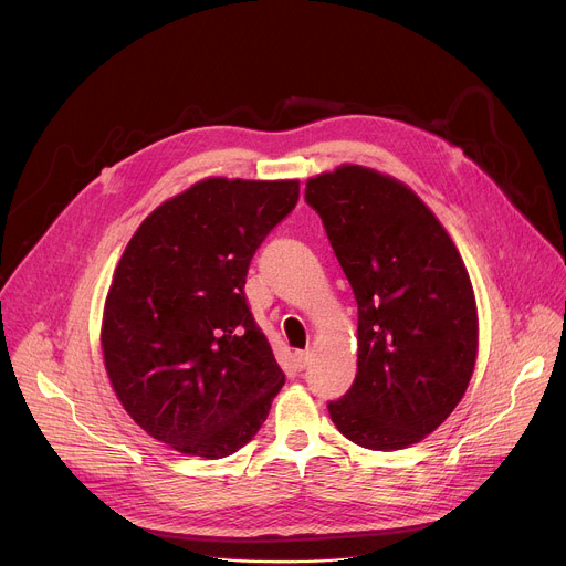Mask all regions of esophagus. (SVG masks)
Listing matches in <instances>:
<instances>
[{
  "mask_svg": "<svg viewBox=\"0 0 566 566\" xmlns=\"http://www.w3.org/2000/svg\"><path fill=\"white\" fill-rule=\"evenodd\" d=\"M310 357H312L310 350H297V353H295V366H297V368H307Z\"/></svg>",
  "mask_w": 566,
  "mask_h": 566,
  "instance_id": "34e87169",
  "label": "esophagus"
}]
</instances>
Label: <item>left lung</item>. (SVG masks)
<instances>
[{"label": "left lung", "mask_w": 566, "mask_h": 566, "mask_svg": "<svg viewBox=\"0 0 566 566\" xmlns=\"http://www.w3.org/2000/svg\"><path fill=\"white\" fill-rule=\"evenodd\" d=\"M359 307L357 375L329 402L346 439L400 450L432 434L467 394L478 359L475 293L432 209L391 175L357 164L307 179Z\"/></svg>", "instance_id": "obj_1"}]
</instances>
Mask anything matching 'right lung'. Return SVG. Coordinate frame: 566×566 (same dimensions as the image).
<instances>
[{"label":"right lung","instance_id":"obj_1","mask_svg":"<svg viewBox=\"0 0 566 566\" xmlns=\"http://www.w3.org/2000/svg\"><path fill=\"white\" fill-rule=\"evenodd\" d=\"M297 196V179L207 177L149 213L113 271L99 332L108 382L177 453H237L284 385L243 286Z\"/></svg>","mask_w":566,"mask_h":566}]
</instances>
